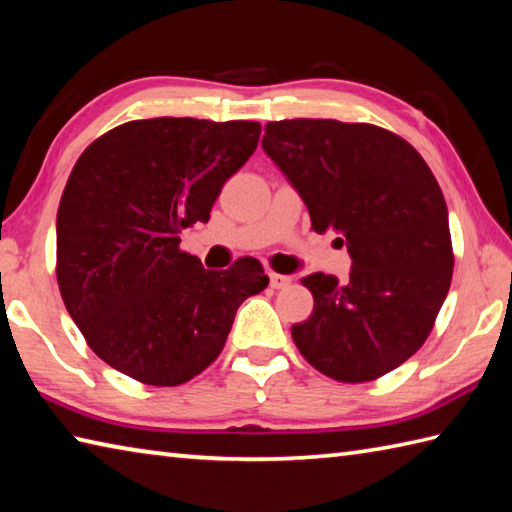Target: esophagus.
Returning a JSON list of instances; mask_svg holds the SVG:
<instances>
[{
	"mask_svg": "<svg viewBox=\"0 0 512 512\" xmlns=\"http://www.w3.org/2000/svg\"><path fill=\"white\" fill-rule=\"evenodd\" d=\"M268 277H270V288H275V290H279V288H286V286L290 284V277H286V275L270 273Z\"/></svg>",
	"mask_w": 512,
	"mask_h": 512,
	"instance_id": "1",
	"label": "esophagus"
}]
</instances>
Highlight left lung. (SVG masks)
Wrapping results in <instances>:
<instances>
[{
  "mask_svg": "<svg viewBox=\"0 0 512 512\" xmlns=\"http://www.w3.org/2000/svg\"><path fill=\"white\" fill-rule=\"evenodd\" d=\"M264 153L308 208L315 233L337 230L353 259L346 282L302 279L315 308L290 328L299 353L337 382L377 379L413 357L453 279L448 208L422 155L370 124L284 119Z\"/></svg>",
  "mask_w": 512,
  "mask_h": 512,
  "instance_id": "left-lung-1",
  "label": "left lung"
}]
</instances>
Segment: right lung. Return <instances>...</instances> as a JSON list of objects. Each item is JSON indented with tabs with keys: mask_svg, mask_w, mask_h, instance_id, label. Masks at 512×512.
<instances>
[{
	"mask_svg": "<svg viewBox=\"0 0 512 512\" xmlns=\"http://www.w3.org/2000/svg\"><path fill=\"white\" fill-rule=\"evenodd\" d=\"M259 133L257 122L137 119L77 159L57 210V284L88 346L119 373L188 382L222 353L244 299L268 286L257 259L217 273L179 250Z\"/></svg>",
	"mask_w": 512,
	"mask_h": 512,
	"instance_id": "obj_1",
	"label": "right lung"
}]
</instances>
